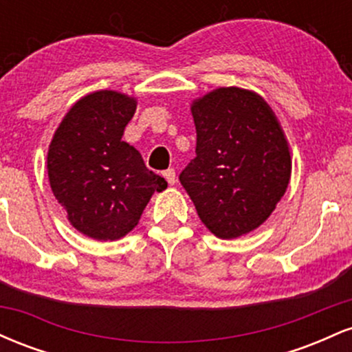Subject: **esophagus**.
<instances>
[{
	"instance_id": "obj_1",
	"label": "esophagus",
	"mask_w": 352,
	"mask_h": 352,
	"mask_svg": "<svg viewBox=\"0 0 352 352\" xmlns=\"http://www.w3.org/2000/svg\"><path fill=\"white\" fill-rule=\"evenodd\" d=\"M162 175L165 177V180L168 182V185H175L177 177H175V170H173V168H167V170H164Z\"/></svg>"
}]
</instances>
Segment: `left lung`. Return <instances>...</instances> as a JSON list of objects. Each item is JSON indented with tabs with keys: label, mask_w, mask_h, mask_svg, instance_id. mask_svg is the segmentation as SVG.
Here are the masks:
<instances>
[{
	"label": "left lung",
	"mask_w": 352,
	"mask_h": 352,
	"mask_svg": "<svg viewBox=\"0 0 352 352\" xmlns=\"http://www.w3.org/2000/svg\"><path fill=\"white\" fill-rule=\"evenodd\" d=\"M197 157L180 184L201 223L221 240L263 225L292 179V155L280 120L256 92L218 87L190 106Z\"/></svg>",
	"instance_id": "8db88e82"
}]
</instances>
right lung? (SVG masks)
Instances as JSON below:
<instances>
[{"mask_svg":"<svg viewBox=\"0 0 352 352\" xmlns=\"http://www.w3.org/2000/svg\"><path fill=\"white\" fill-rule=\"evenodd\" d=\"M137 99L117 91H96L72 106L47 151V177L67 220L98 241L132 232L164 177L145 167L142 155L124 142Z\"/></svg>","mask_w":352,"mask_h":352,"instance_id":"right-lung-1","label":"right lung"}]
</instances>
